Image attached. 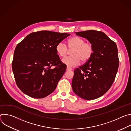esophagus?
Wrapping results in <instances>:
<instances>
[{"label": "esophagus", "mask_w": 131, "mask_h": 131, "mask_svg": "<svg viewBox=\"0 0 131 131\" xmlns=\"http://www.w3.org/2000/svg\"><path fill=\"white\" fill-rule=\"evenodd\" d=\"M72 70V69L71 67H70L69 66L67 67V68H66V70L67 71H69V70Z\"/></svg>", "instance_id": "esophagus-1"}]
</instances>
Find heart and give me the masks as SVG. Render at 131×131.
<instances>
[{
  "mask_svg": "<svg viewBox=\"0 0 131 131\" xmlns=\"http://www.w3.org/2000/svg\"><path fill=\"white\" fill-rule=\"evenodd\" d=\"M68 48L71 56L66 57L62 60V62L68 66H77L80 62L88 61L93 53V47L91 43L85 42V40L78 36H73L68 41ZM56 51L61 58L65 57L68 52L67 46L63 42L58 43L56 46Z\"/></svg>",
  "mask_w": 131,
  "mask_h": 131,
  "instance_id": "obj_1",
  "label": "heart"
}]
</instances>
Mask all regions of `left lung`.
Masks as SVG:
<instances>
[{"mask_svg": "<svg viewBox=\"0 0 131 131\" xmlns=\"http://www.w3.org/2000/svg\"><path fill=\"white\" fill-rule=\"evenodd\" d=\"M75 33L87 39L94 51L84 64L74 70L72 88L80 97L94 100L105 94L115 80L119 63L117 47L101 31L89 30Z\"/></svg>", "mask_w": 131, "mask_h": 131, "instance_id": "left-lung-1", "label": "left lung"}]
</instances>
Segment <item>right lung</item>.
I'll return each instance as SVG.
<instances>
[{
	"label": "right lung",
	"mask_w": 131,
	"mask_h": 131,
	"mask_svg": "<svg viewBox=\"0 0 131 131\" xmlns=\"http://www.w3.org/2000/svg\"><path fill=\"white\" fill-rule=\"evenodd\" d=\"M70 35L39 31L30 33L17 44L12 67L16 83L24 94L42 99L55 90L66 69L56 46Z\"/></svg>",
	"instance_id": "add662e5"
}]
</instances>
